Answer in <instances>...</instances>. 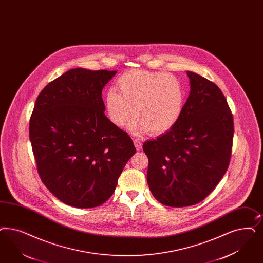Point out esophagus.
<instances>
[{"label": "esophagus", "mask_w": 263, "mask_h": 263, "mask_svg": "<svg viewBox=\"0 0 263 263\" xmlns=\"http://www.w3.org/2000/svg\"><path fill=\"white\" fill-rule=\"evenodd\" d=\"M134 145L136 146L137 151H141L142 147H143V144H142V142L139 139H135L134 140Z\"/></svg>", "instance_id": "esophagus-1"}]
</instances>
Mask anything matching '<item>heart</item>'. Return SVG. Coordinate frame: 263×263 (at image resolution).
Returning <instances> with one entry per match:
<instances>
[{
  "mask_svg": "<svg viewBox=\"0 0 263 263\" xmlns=\"http://www.w3.org/2000/svg\"><path fill=\"white\" fill-rule=\"evenodd\" d=\"M116 90L108 91L105 99L110 121L119 128L129 124L136 136L148 132L160 136L179 122L184 108L185 93L181 82L172 74L144 70L124 72L117 82Z\"/></svg>",
  "mask_w": 263,
  "mask_h": 263,
  "instance_id": "b5f03b06",
  "label": "heart"
}]
</instances>
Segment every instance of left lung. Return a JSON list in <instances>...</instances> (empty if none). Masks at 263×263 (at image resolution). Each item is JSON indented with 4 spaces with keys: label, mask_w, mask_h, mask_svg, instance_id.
<instances>
[{
    "label": "left lung",
    "mask_w": 263,
    "mask_h": 263,
    "mask_svg": "<svg viewBox=\"0 0 263 263\" xmlns=\"http://www.w3.org/2000/svg\"><path fill=\"white\" fill-rule=\"evenodd\" d=\"M191 92L176 126L146 141L147 184L168 207L205 199L227 172L233 142V117L217 84L193 72Z\"/></svg>",
    "instance_id": "8db88e82"
}]
</instances>
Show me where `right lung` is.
I'll use <instances>...</instances> for the list:
<instances>
[{
    "label": "right lung",
    "instance_id": "1",
    "mask_svg": "<svg viewBox=\"0 0 263 263\" xmlns=\"http://www.w3.org/2000/svg\"><path fill=\"white\" fill-rule=\"evenodd\" d=\"M117 71L72 69L39 94L29 134L36 169L56 198L93 208L112 195L136 148L105 116L104 86Z\"/></svg>",
    "mask_w": 263,
    "mask_h": 263
}]
</instances>
